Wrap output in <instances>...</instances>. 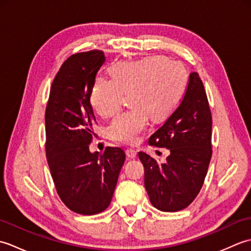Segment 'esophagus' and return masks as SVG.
I'll return each mask as SVG.
<instances>
[{
    "mask_svg": "<svg viewBox=\"0 0 251 251\" xmlns=\"http://www.w3.org/2000/svg\"><path fill=\"white\" fill-rule=\"evenodd\" d=\"M126 155L128 156L129 158H135L137 156V151L135 150V149H127L126 150Z\"/></svg>",
    "mask_w": 251,
    "mask_h": 251,
    "instance_id": "34e87169",
    "label": "esophagus"
}]
</instances>
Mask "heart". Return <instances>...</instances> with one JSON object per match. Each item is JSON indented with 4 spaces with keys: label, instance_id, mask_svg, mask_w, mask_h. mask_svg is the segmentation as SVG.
<instances>
[{
    "label": "heart",
    "instance_id": "obj_1",
    "mask_svg": "<svg viewBox=\"0 0 251 251\" xmlns=\"http://www.w3.org/2000/svg\"><path fill=\"white\" fill-rule=\"evenodd\" d=\"M188 82V73L179 61L163 56H149L135 61H121L112 69V77L98 75L90 104L99 116L110 119L121 109L123 94H129V110L117 115L108 134L121 143H135L150 122L169 115L178 105Z\"/></svg>",
    "mask_w": 251,
    "mask_h": 251
}]
</instances>
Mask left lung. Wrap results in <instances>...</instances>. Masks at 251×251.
Returning a JSON list of instances; mask_svg holds the SVG:
<instances>
[{
    "label": "left lung",
    "instance_id": "left-lung-1",
    "mask_svg": "<svg viewBox=\"0 0 251 251\" xmlns=\"http://www.w3.org/2000/svg\"><path fill=\"white\" fill-rule=\"evenodd\" d=\"M211 112L199 73L192 72L182 100L149 139L170 154L161 164L139 152L151 204L162 211H179L195 200L211 158Z\"/></svg>",
    "mask_w": 251,
    "mask_h": 251
}]
</instances>
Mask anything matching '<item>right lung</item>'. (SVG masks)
Instances as JSON below:
<instances>
[{
  "label": "right lung",
  "mask_w": 251,
  "mask_h": 251,
  "mask_svg": "<svg viewBox=\"0 0 251 251\" xmlns=\"http://www.w3.org/2000/svg\"><path fill=\"white\" fill-rule=\"evenodd\" d=\"M104 61L98 50L69 57L51 84L45 112V151L57 193L69 209L85 216L108 208L125 162L121 148L89 151L97 124L90 92Z\"/></svg>",
  "instance_id": "1"
}]
</instances>
